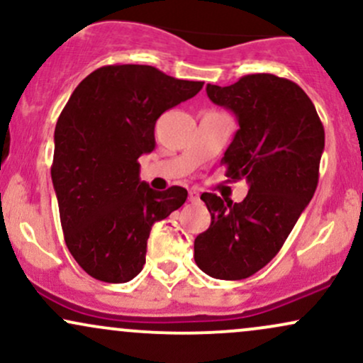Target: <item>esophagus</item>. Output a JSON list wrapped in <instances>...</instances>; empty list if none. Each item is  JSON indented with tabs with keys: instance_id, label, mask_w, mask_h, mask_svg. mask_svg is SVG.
I'll return each mask as SVG.
<instances>
[{
	"instance_id": "obj_1",
	"label": "esophagus",
	"mask_w": 363,
	"mask_h": 363,
	"mask_svg": "<svg viewBox=\"0 0 363 363\" xmlns=\"http://www.w3.org/2000/svg\"><path fill=\"white\" fill-rule=\"evenodd\" d=\"M189 201H199V193L196 189H189Z\"/></svg>"
}]
</instances>
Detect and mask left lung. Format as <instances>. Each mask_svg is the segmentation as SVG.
I'll use <instances>...</instances> for the list:
<instances>
[{
  "label": "left lung",
  "mask_w": 363,
  "mask_h": 363,
  "mask_svg": "<svg viewBox=\"0 0 363 363\" xmlns=\"http://www.w3.org/2000/svg\"><path fill=\"white\" fill-rule=\"evenodd\" d=\"M206 94L235 114L239 129L222 164L232 181H247L249 193L240 203L201 194L211 223L194 239V261L218 280H244L277 256L314 196L324 128L306 91L274 74L208 83Z\"/></svg>",
  "instance_id": "1"
}]
</instances>
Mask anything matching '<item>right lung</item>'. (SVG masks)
<instances>
[{"label": "right lung", "mask_w": 363, "mask_h": 363, "mask_svg": "<svg viewBox=\"0 0 363 363\" xmlns=\"http://www.w3.org/2000/svg\"><path fill=\"white\" fill-rule=\"evenodd\" d=\"M203 82L147 65H109L74 89L54 129L51 177L65 240L95 280L126 283L143 269L152 225L184 205L187 191L140 181L155 123L194 97Z\"/></svg>", "instance_id": "1"}]
</instances>
